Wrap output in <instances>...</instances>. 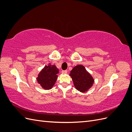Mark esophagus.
Listing matches in <instances>:
<instances>
[{
	"label": "esophagus",
	"mask_w": 132,
	"mask_h": 132,
	"mask_svg": "<svg viewBox=\"0 0 132 132\" xmlns=\"http://www.w3.org/2000/svg\"><path fill=\"white\" fill-rule=\"evenodd\" d=\"M62 73L63 74H66V73H67V70H62Z\"/></svg>",
	"instance_id": "obj_1"
}]
</instances>
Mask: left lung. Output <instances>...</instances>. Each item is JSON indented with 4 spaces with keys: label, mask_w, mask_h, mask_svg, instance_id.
I'll return each mask as SVG.
<instances>
[{
    "label": "left lung",
    "mask_w": 132,
    "mask_h": 132,
    "mask_svg": "<svg viewBox=\"0 0 132 132\" xmlns=\"http://www.w3.org/2000/svg\"><path fill=\"white\" fill-rule=\"evenodd\" d=\"M76 89L81 93L87 91L93 86L94 80L82 65L74 67L69 74Z\"/></svg>",
    "instance_id": "obj_1"
}]
</instances>
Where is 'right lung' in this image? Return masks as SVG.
I'll use <instances>...</instances> for the list:
<instances>
[{"label":"right lung","mask_w":132,"mask_h":132,"mask_svg":"<svg viewBox=\"0 0 132 132\" xmlns=\"http://www.w3.org/2000/svg\"><path fill=\"white\" fill-rule=\"evenodd\" d=\"M58 73L59 70L55 65H52L50 63L39 73L37 78V82L44 89H51L57 80Z\"/></svg>","instance_id":"obj_1"}]
</instances>
